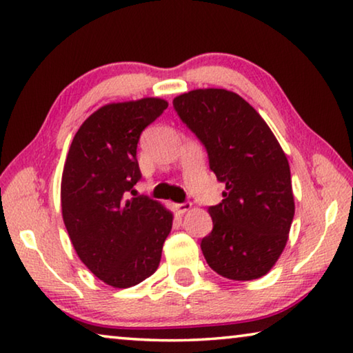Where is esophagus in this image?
Listing matches in <instances>:
<instances>
[{"label": "esophagus", "instance_id": "34e87169", "mask_svg": "<svg viewBox=\"0 0 353 353\" xmlns=\"http://www.w3.org/2000/svg\"><path fill=\"white\" fill-rule=\"evenodd\" d=\"M191 205H193L191 202H183V204H174V208H176L179 214H183V213H187L190 210Z\"/></svg>", "mask_w": 353, "mask_h": 353}]
</instances>
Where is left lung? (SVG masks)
Listing matches in <instances>:
<instances>
[{
  "mask_svg": "<svg viewBox=\"0 0 353 353\" xmlns=\"http://www.w3.org/2000/svg\"><path fill=\"white\" fill-rule=\"evenodd\" d=\"M172 105L225 185L223 202L208 207L213 230L201 241L208 266L230 280L266 276L283 252L294 218L282 146L260 113L234 92L198 88L179 94Z\"/></svg>",
  "mask_w": 353,
  "mask_h": 353,
  "instance_id": "obj_1",
  "label": "left lung"
}]
</instances>
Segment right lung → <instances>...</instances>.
Listing matches in <instances>:
<instances>
[{
	"label": "right lung",
	"instance_id": "right-lung-1",
	"mask_svg": "<svg viewBox=\"0 0 353 353\" xmlns=\"http://www.w3.org/2000/svg\"><path fill=\"white\" fill-rule=\"evenodd\" d=\"M168 103L143 98L110 103L77 130L63 165L62 218L71 244L94 276L130 288L157 271L172 213L148 196L126 199L141 172L137 143Z\"/></svg>",
	"mask_w": 353,
	"mask_h": 353
}]
</instances>
